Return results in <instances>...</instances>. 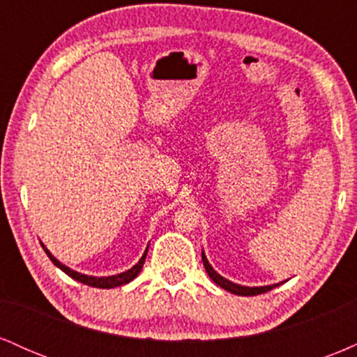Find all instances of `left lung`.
Listing matches in <instances>:
<instances>
[{
    "instance_id": "1",
    "label": "left lung",
    "mask_w": 357,
    "mask_h": 357,
    "mask_svg": "<svg viewBox=\"0 0 357 357\" xmlns=\"http://www.w3.org/2000/svg\"><path fill=\"white\" fill-rule=\"evenodd\" d=\"M202 258H203V265L204 268H206L208 275H210V278L213 282H215L216 285H220L221 289L228 290V292L235 294V296H258V294H265L268 292V290H272L273 287L275 285H267V287H243V285H236L233 284V282L227 280V278H223L220 275V273H216L215 270H213V267L210 264H208L206 257H204V253H202Z\"/></svg>"
}]
</instances>
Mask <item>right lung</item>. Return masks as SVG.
I'll use <instances>...</instances> for the list:
<instances>
[{"mask_svg": "<svg viewBox=\"0 0 357 357\" xmlns=\"http://www.w3.org/2000/svg\"><path fill=\"white\" fill-rule=\"evenodd\" d=\"M42 247H43V245H42ZM43 250H45V252H47L48 258H50L53 264H55L60 270H63V272L67 273L68 277L75 278V280H79V282H82V284H85V285L97 287V289H114V287L129 284L130 280H134V278L139 275V272H141L142 265H144V261H146V255H147V250H146L144 255H142L141 260H139L132 268L127 270V272H124V273H119V275H112V277H89V275H84V273L75 272V270H70L68 267H65V265L60 264V261L56 260V258L53 257L47 248L43 247Z\"/></svg>", "mask_w": 357, "mask_h": 357, "instance_id": "obj_1", "label": "right lung"}]
</instances>
